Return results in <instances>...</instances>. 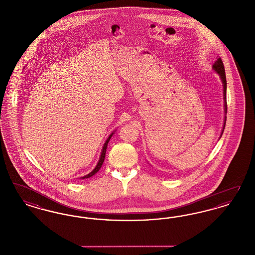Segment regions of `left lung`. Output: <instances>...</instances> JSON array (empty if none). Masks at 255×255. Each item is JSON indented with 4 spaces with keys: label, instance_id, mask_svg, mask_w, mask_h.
<instances>
[{
    "label": "left lung",
    "instance_id": "obj_1",
    "mask_svg": "<svg viewBox=\"0 0 255 255\" xmlns=\"http://www.w3.org/2000/svg\"><path fill=\"white\" fill-rule=\"evenodd\" d=\"M212 69L214 72L218 73L220 78H221V81L223 83V93H224V100H225V103H224V110H225V114L227 115V78H226V73H225V67H224V64H223V61L221 58H218L217 60L214 62L213 66H212ZM226 121H227V116H225V120H224V125H223V129H222V133L220 137L222 136V134L224 133V129H225V126H226Z\"/></svg>",
    "mask_w": 255,
    "mask_h": 255
}]
</instances>
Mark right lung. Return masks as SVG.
<instances>
[{
  "label": "right lung",
  "mask_w": 255,
  "mask_h": 255,
  "mask_svg": "<svg viewBox=\"0 0 255 255\" xmlns=\"http://www.w3.org/2000/svg\"><path fill=\"white\" fill-rule=\"evenodd\" d=\"M115 133V131L113 132V133L110 134L109 136H108V138H107V140L105 141V143H104V145L102 147V150H101V155H100V157H99V160H98V162H97V166L95 167V169L93 170L92 172H90L88 175H86L84 177H81L80 179L81 180H84V179H88V178H91V177H93L96 173H97L99 169L101 168V166H102V164H103V162H104V159H105V156H106V150H107V146H108V143H109L110 139H111V137H112V135Z\"/></svg>",
  "instance_id": "1"
}]
</instances>
